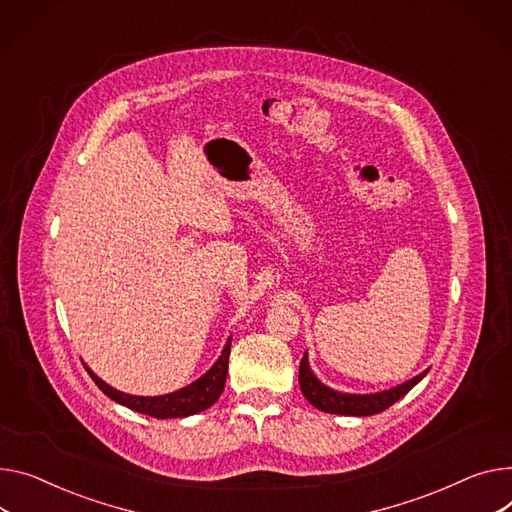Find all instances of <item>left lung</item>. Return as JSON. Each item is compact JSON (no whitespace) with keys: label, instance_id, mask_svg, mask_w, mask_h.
<instances>
[{"label":"left lung","instance_id":"obj_1","mask_svg":"<svg viewBox=\"0 0 512 512\" xmlns=\"http://www.w3.org/2000/svg\"><path fill=\"white\" fill-rule=\"evenodd\" d=\"M428 372V370H426ZM426 372L418 374L412 381H407L399 387H393L383 393H372V395H350V393H339L323 383L311 372L309 368V358L306 354L300 360L298 368V383L302 395L315 405L317 410L327 412V414H339V416H372V414H381L387 407H391L395 401H399L405 393H410L424 377Z\"/></svg>","mask_w":512,"mask_h":512}]
</instances>
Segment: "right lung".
Here are the masks:
<instances>
[{"mask_svg":"<svg viewBox=\"0 0 512 512\" xmlns=\"http://www.w3.org/2000/svg\"><path fill=\"white\" fill-rule=\"evenodd\" d=\"M230 342H232V337L226 342L218 362L206 374H203L201 379H197L195 383H191L175 393L160 395V397H138V395L121 393V391L109 387L105 381H100L88 366H86V370L102 393L111 397L113 401L129 407V410H133V412H140V414H146V416H152L158 420L187 418V416L208 410V407L214 405L218 401V397L222 395L224 383H226V372H228Z\"/></svg>","mask_w":512,"mask_h":512,"instance_id":"add662e5","label":"right lung"}]
</instances>
